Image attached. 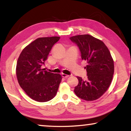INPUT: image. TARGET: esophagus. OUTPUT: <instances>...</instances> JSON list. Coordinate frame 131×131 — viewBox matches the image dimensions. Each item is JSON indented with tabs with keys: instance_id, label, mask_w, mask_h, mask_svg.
<instances>
[{
	"instance_id": "1",
	"label": "esophagus",
	"mask_w": 131,
	"mask_h": 131,
	"mask_svg": "<svg viewBox=\"0 0 131 131\" xmlns=\"http://www.w3.org/2000/svg\"><path fill=\"white\" fill-rule=\"evenodd\" d=\"M62 77L64 78H67L69 77V75H67L66 74H62Z\"/></svg>"
}]
</instances>
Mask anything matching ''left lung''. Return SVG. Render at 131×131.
I'll list each match as a JSON object with an SVG mask.
<instances>
[{"label": "left lung", "instance_id": "8db88e82", "mask_svg": "<svg viewBox=\"0 0 131 131\" xmlns=\"http://www.w3.org/2000/svg\"><path fill=\"white\" fill-rule=\"evenodd\" d=\"M79 48L87 79L78 76V85L74 92L79 98L86 101H94L101 97L110 86L114 73V61L108 48L101 40L89 35L70 37Z\"/></svg>", "mask_w": 131, "mask_h": 131}]
</instances>
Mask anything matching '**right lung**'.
<instances>
[{"instance_id":"add662e5","label":"right lung","mask_w":131,"mask_h":131,"mask_svg":"<svg viewBox=\"0 0 131 131\" xmlns=\"http://www.w3.org/2000/svg\"><path fill=\"white\" fill-rule=\"evenodd\" d=\"M57 36L40 37L28 45L18 59V82L27 95L35 101L46 102L56 95L62 77L42 69Z\"/></svg>"}]
</instances>
